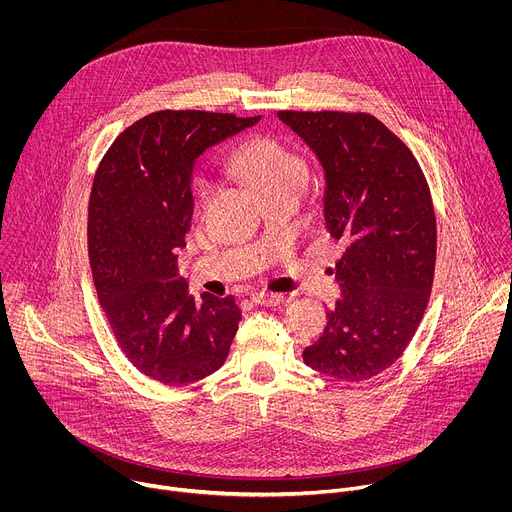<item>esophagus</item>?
I'll list each match as a JSON object with an SVG mask.
<instances>
[{
    "label": "esophagus",
    "mask_w": 512,
    "mask_h": 512,
    "mask_svg": "<svg viewBox=\"0 0 512 512\" xmlns=\"http://www.w3.org/2000/svg\"><path fill=\"white\" fill-rule=\"evenodd\" d=\"M253 302L261 306H281L287 302V298L281 294H265V291H259V294H253Z\"/></svg>",
    "instance_id": "1"
}]
</instances>
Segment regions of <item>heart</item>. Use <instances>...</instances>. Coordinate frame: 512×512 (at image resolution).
<instances>
[{"mask_svg":"<svg viewBox=\"0 0 512 512\" xmlns=\"http://www.w3.org/2000/svg\"><path fill=\"white\" fill-rule=\"evenodd\" d=\"M231 170L237 178L247 182L259 196L281 192H300L308 182V164L296 152L277 139H257L231 156ZM214 192L208 180L198 182V196L206 202Z\"/></svg>","mask_w":512,"mask_h":512,"instance_id":"obj_1","label":"heart"}]
</instances>
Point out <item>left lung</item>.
Listing matches in <instances>:
<instances>
[{
    "label": "left lung",
    "mask_w": 512,
    "mask_h": 512,
    "mask_svg": "<svg viewBox=\"0 0 512 512\" xmlns=\"http://www.w3.org/2000/svg\"><path fill=\"white\" fill-rule=\"evenodd\" d=\"M324 172V221L344 243L342 296L322 336L304 350L310 369L346 383L387 371L427 308L435 269V214L407 145L369 113L279 111Z\"/></svg>",
    "instance_id": "obj_1"
}]
</instances>
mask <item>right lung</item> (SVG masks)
Here are the masks:
<instances>
[{"instance_id":"1","label":"right lung","mask_w":512,"mask_h":512,"mask_svg":"<svg viewBox=\"0 0 512 512\" xmlns=\"http://www.w3.org/2000/svg\"><path fill=\"white\" fill-rule=\"evenodd\" d=\"M261 117L158 111L127 127L95 174L89 261L123 354L164 385L196 383L225 364L241 322L235 298L200 294L178 273L196 160Z\"/></svg>"}]
</instances>
